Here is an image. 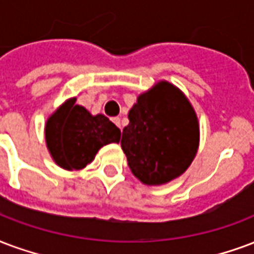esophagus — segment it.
<instances>
[{"mask_svg":"<svg viewBox=\"0 0 254 254\" xmlns=\"http://www.w3.org/2000/svg\"><path fill=\"white\" fill-rule=\"evenodd\" d=\"M113 122H114V124H116V125H117V127L121 129V118L114 117V118H113Z\"/></svg>","mask_w":254,"mask_h":254,"instance_id":"obj_1","label":"esophagus"}]
</instances>
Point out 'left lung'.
Returning <instances> with one entry per match:
<instances>
[{
	"label": "left lung",
	"mask_w": 254,
	"mask_h": 254,
	"mask_svg": "<svg viewBox=\"0 0 254 254\" xmlns=\"http://www.w3.org/2000/svg\"><path fill=\"white\" fill-rule=\"evenodd\" d=\"M121 148L133 175L145 185H164L183 174L199 142L198 118L179 89L160 82L141 94L127 114Z\"/></svg>",
	"instance_id": "1"
}]
</instances>
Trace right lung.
Instances as JSON below:
<instances>
[{"mask_svg": "<svg viewBox=\"0 0 254 254\" xmlns=\"http://www.w3.org/2000/svg\"><path fill=\"white\" fill-rule=\"evenodd\" d=\"M121 132L108 117L91 116L75 99L62 105L47 121L46 141L58 165L64 170H82L101 146L118 142Z\"/></svg>", "mask_w": 254, "mask_h": 254, "instance_id": "add662e5", "label": "right lung"}]
</instances>
